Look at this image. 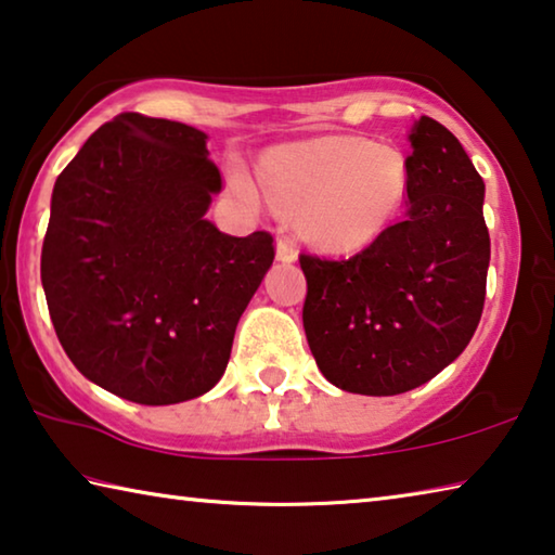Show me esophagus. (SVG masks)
<instances>
[{
  "label": "esophagus",
  "instance_id": "34e87169",
  "mask_svg": "<svg viewBox=\"0 0 555 555\" xmlns=\"http://www.w3.org/2000/svg\"><path fill=\"white\" fill-rule=\"evenodd\" d=\"M296 257H298V249H296V244L291 242L288 237H281L279 242H276V259L279 261H296Z\"/></svg>",
  "mask_w": 555,
  "mask_h": 555
}]
</instances>
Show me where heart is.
<instances>
[{
    "label": "heart",
    "mask_w": 555,
    "mask_h": 555,
    "mask_svg": "<svg viewBox=\"0 0 555 555\" xmlns=\"http://www.w3.org/2000/svg\"><path fill=\"white\" fill-rule=\"evenodd\" d=\"M269 201L284 215H298L300 232L318 247L360 249L387 230L409 191V164L401 152L360 137H323L279 146L261 162ZM230 183L244 203L259 191L240 166Z\"/></svg>",
    "instance_id": "1"
}]
</instances>
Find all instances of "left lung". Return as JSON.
I'll use <instances>...</instances> for the list:
<instances>
[{"instance_id":"obj_1","label":"left lung","mask_w":555,"mask_h":555,"mask_svg":"<svg viewBox=\"0 0 555 555\" xmlns=\"http://www.w3.org/2000/svg\"><path fill=\"white\" fill-rule=\"evenodd\" d=\"M409 139L403 220L350 259L298 257L318 367L335 387L367 397L434 379L473 340L485 308L482 178L440 121L424 115Z\"/></svg>"}]
</instances>
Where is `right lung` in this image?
Here are the masks:
<instances>
[{"instance_id": "1", "label": "right lung", "mask_w": 555, "mask_h": 555, "mask_svg": "<svg viewBox=\"0 0 555 555\" xmlns=\"http://www.w3.org/2000/svg\"><path fill=\"white\" fill-rule=\"evenodd\" d=\"M205 139L121 112L53 188L41 281L55 335L90 382L146 406L220 382L276 255L271 232L230 237L203 218L222 188Z\"/></svg>"}]
</instances>
